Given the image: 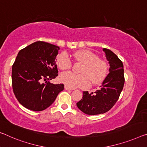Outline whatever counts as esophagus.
Instances as JSON below:
<instances>
[{
	"label": "esophagus",
	"instance_id": "34e87169",
	"mask_svg": "<svg viewBox=\"0 0 147 147\" xmlns=\"http://www.w3.org/2000/svg\"><path fill=\"white\" fill-rule=\"evenodd\" d=\"M64 89L67 90V91H72V90H73V89H71V88L67 87L66 85H65V86H64Z\"/></svg>",
	"mask_w": 147,
	"mask_h": 147
}]
</instances>
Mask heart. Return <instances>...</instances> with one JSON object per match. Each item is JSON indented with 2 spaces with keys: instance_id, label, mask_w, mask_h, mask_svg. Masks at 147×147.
Masks as SVG:
<instances>
[{
  "instance_id": "1",
  "label": "heart",
  "mask_w": 147,
  "mask_h": 147,
  "mask_svg": "<svg viewBox=\"0 0 147 147\" xmlns=\"http://www.w3.org/2000/svg\"><path fill=\"white\" fill-rule=\"evenodd\" d=\"M74 56L77 60L84 64L80 71V74L71 71L62 73L59 77L61 83L69 88H85L90 83L92 85H96L105 80L108 71V65L105 61L99 59L96 55L87 50L76 52ZM56 62L58 67L62 70L71 67V61L66 53L59 54Z\"/></svg>"
}]
</instances>
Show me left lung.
<instances>
[{"instance_id":"1","label":"left lung","mask_w":147,"mask_h":147,"mask_svg":"<svg viewBox=\"0 0 147 147\" xmlns=\"http://www.w3.org/2000/svg\"><path fill=\"white\" fill-rule=\"evenodd\" d=\"M103 51L110 64L109 74L100 89L94 93L83 91L82 98L77 103L79 109L88 115L104 114L111 109L118 100L125 82L122 62L109 49L105 48Z\"/></svg>"}]
</instances>
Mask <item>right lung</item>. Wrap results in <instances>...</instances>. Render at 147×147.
Instances as JSON below:
<instances>
[{
	"label": "right lung",
	"instance_id": "right-lung-1",
	"mask_svg": "<svg viewBox=\"0 0 147 147\" xmlns=\"http://www.w3.org/2000/svg\"><path fill=\"white\" fill-rule=\"evenodd\" d=\"M59 50L56 45L37 41L18 54L12 66V88L18 100L25 108L33 111L44 110L64 90L63 84L50 82L58 76L55 59Z\"/></svg>",
	"mask_w": 147,
	"mask_h": 147
}]
</instances>
